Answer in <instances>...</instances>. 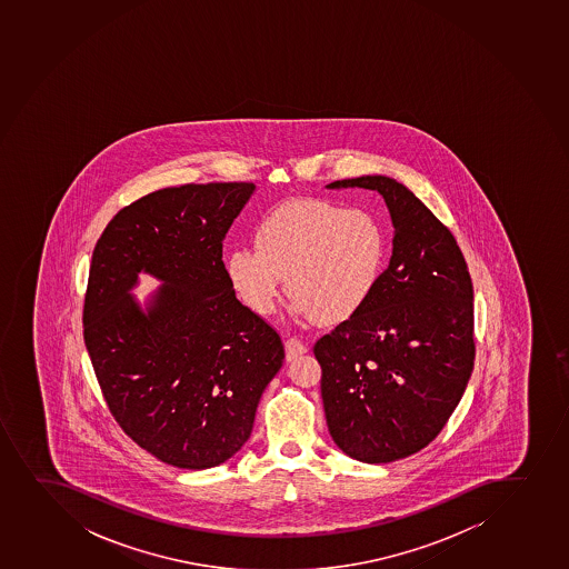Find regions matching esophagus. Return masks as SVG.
Here are the masks:
<instances>
[{"label": "esophagus", "mask_w": 569, "mask_h": 569, "mask_svg": "<svg viewBox=\"0 0 569 569\" xmlns=\"http://www.w3.org/2000/svg\"><path fill=\"white\" fill-rule=\"evenodd\" d=\"M306 351H308V346L302 340H299V338L291 337L286 340V357H288V361L299 357V355H305Z\"/></svg>", "instance_id": "obj_1"}]
</instances>
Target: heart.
<instances>
[{"mask_svg":"<svg viewBox=\"0 0 569 569\" xmlns=\"http://www.w3.org/2000/svg\"><path fill=\"white\" fill-rule=\"evenodd\" d=\"M250 246L226 256L227 281L257 316L274 312L286 276L293 310L321 325L353 319L370 305L386 274L389 239L378 216L316 197L267 210Z\"/></svg>","mask_w":569,"mask_h":569,"instance_id":"1","label":"heart"}]
</instances>
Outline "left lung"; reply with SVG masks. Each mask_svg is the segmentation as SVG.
I'll return each instance as SVG.
<instances>
[{
  "mask_svg": "<svg viewBox=\"0 0 569 569\" xmlns=\"http://www.w3.org/2000/svg\"><path fill=\"white\" fill-rule=\"evenodd\" d=\"M327 188L378 191L395 226L370 305L313 346L332 440L353 459L386 465L435 440L465 395L473 286L452 232L406 186L376 174Z\"/></svg>",
  "mask_w": 569,
  "mask_h": 569,
  "instance_id": "left-lung-1",
  "label": "left lung"
}]
</instances>
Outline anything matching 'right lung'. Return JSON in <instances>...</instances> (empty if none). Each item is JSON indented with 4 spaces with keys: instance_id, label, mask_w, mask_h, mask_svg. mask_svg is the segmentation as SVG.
Instances as JSON below:
<instances>
[{
    "instance_id": "add662e5",
    "label": "right lung",
    "mask_w": 569,
    "mask_h": 569,
    "mask_svg": "<svg viewBox=\"0 0 569 569\" xmlns=\"http://www.w3.org/2000/svg\"><path fill=\"white\" fill-rule=\"evenodd\" d=\"M256 186L186 183L123 207L93 248L84 343L104 402L156 459L207 470L231 459L283 362V343L227 281L223 239ZM139 271L164 281L147 313Z\"/></svg>"
}]
</instances>
